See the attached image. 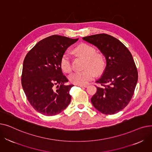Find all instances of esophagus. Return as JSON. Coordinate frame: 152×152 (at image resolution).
<instances>
[{
    "instance_id": "34e87169",
    "label": "esophagus",
    "mask_w": 152,
    "mask_h": 152,
    "mask_svg": "<svg viewBox=\"0 0 152 152\" xmlns=\"http://www.w3.org/2000/svg\"><path fill=\"white\" fill-rule=\"evenodd\" d=\"M77 86L81 87H87L88 86L87 85H77Z\"/></svg>"
}]
</instances>
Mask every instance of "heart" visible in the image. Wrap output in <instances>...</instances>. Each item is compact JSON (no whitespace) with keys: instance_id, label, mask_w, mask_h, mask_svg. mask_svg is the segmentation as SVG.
<instances>
[{"instance_id":"b5f03b06","label":"heart","mask_w":152,"mask_h":152,"mask_svg":"<svg viewBox=\"0 0 152 152\" xmlns=\"http://www.w3.org/2000/svg\"><path fill=\"white\" fill-rule=\"evenodd\" d=\"M75 52L86 59L84 70L76 71L71 74L68 78L69 81L76 85H84L95 77V72L101 73L105 67L104 56L101 53L95 52V48L92 46L81 43L75 49ZM60 66L63 71L70 73L72 70V63L68 53H65L60 60Z\"/></svg>"}]
</instances>
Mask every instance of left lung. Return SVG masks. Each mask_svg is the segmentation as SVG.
Instances as JSON below:
<instances>
[{
	"label": "left lung",
	"mask_w": 152,
	"mask_h": 152,
	"mask_svg": "<svg viewBox=\"0 0 152 152\" xmlns=\"http://www.w3.org/2000/svg\"><path fill=\"white\" fill-rule=\"evenodd\" d=\"M96 46L105 57L107 66L96 81L102 87L91 98L94 107L105 115H113L124 109L131 100L138 80V72L127 48L116 38L98 34L83 38Z\"/></svg>",
	"instance_id": "1"
}]
</instances>
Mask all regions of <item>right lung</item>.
<instances>
[{"label":"right lung","instance_id":"add662e5","mask_svg":"<svg viewBox=\"0 0 152 152\" xmlns=\"http://www.w3.org/2000/svg\"><path fill=\"white\" fill-rule=\"evenodd\" d=\"M77 40L50 36L37 43L26 54L21 84L28 102L39 113L56 115L69 104V91L73 85L64 84L68 79L62 73L60 60L68 48Z\"/></svg>","mask_w":152,"mask_h":152}]
</instances>
